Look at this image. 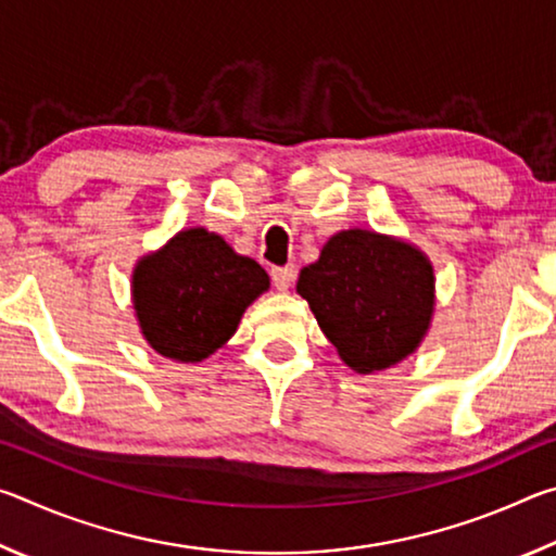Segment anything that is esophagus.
<instances>
[{"instance_id":"1","label":"esophagus","mask_w":556,"mask_h":556,"mask_svg":"<svg viewBox=\"0 0 556 556\" xmlns=\"http://www.w3.org/2000/svg\"><path fill=\"white\" fill-rule=\"evenodd\" d=\"M294 277H296V269L291 265L271 269V285H275L279 291H287L291 285H294Z\"/></svg>"}]
</instances>
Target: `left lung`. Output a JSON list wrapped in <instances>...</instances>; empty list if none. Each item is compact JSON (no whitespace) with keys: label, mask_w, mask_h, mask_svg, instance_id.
<instances>
[{"label":"left lung","mask_w":556,"mask_h":556,"mask_svg":"<svg viewBox=\"0 0 556 556\" xmlns=\"http://www.w3.org/2000/svg\"><path fill=\"white\" fill-rule=\"evenodd\" d=\"M308 301L338 355L357 372L384 370L414 353L434 312V271L412 244L343 230L301 269Z\"/></svg>","instance_id":"left-lung-1"}]
</instances>
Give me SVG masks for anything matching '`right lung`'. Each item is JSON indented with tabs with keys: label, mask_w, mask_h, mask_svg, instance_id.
<instances>
[{
	"label": "right lung",
	"mask_w": 556,
	"mask_h": 556,
	"mask_svg": "<svg viewBox=\"0 0 556 556\" xmlns=\"http://www.w3.org/2000/svg\"><path fill=\"white\" fill-rule=\"evenodd\" d=\"M269 277L220 235L181 230L135 269L131 294L142 333L172 361L199 363L218 351Z\"/></svg>",
	"instance_id": "obj_1"
}]
</instances>
